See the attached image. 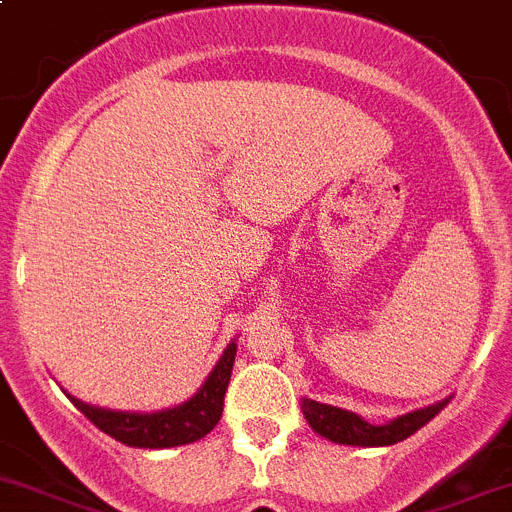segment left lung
I'll list each match as a JSON object with an SVG mask.
<instances>
[{
  "mask_svg": "<svg viewBox=\"0 0 512 512\" xmlns=\"http://www.w3.org/2000/svg\"><path fill=\"white\" fill-rule=\"evenodd\" d=\"M444 406H447V398L434 403V406H426V409L398 416V419L388 421V424L383 426H375L368 424L365 419H360L353 411L327 406V403L309 401V398L302 401L304 419H307V424L312 426L320 437L337 444H353V447H388V444L403 442V439H409L414 431H419L421 426L429 424Z\"/></svg>",
  "mask_w": 512,
  "mask_h": 512,
  "instance_id": "obj_1",
  "label": "left lung"
}]
</instances>
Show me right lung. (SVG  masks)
<instances>
[{"mask_svg": "<svg viewBox=\"0 0 512 512\" xmlns=\"http://www.w3.org/2000/svg\"><path fill=\"white\" fill-rule=\"evenodd\" d=\"M233 360H236V342H231L225 353L220 355L218 365L208 375L198 393L187 398L175 409L154 411V414H131V411H111L98 409L91 403L78 401L75 396L65 393L73 401V406L86 416L91 424H96L103 434L114 437L116 442L126 447L139 449H167L182 447V444L198 442L205 434L215 429L223 414V398L231 381Z\"/></svg>", "mask_w": 512, "mask_h": 512, "instance_id": "add662e5", "label": "right lung"}]
</instances>
